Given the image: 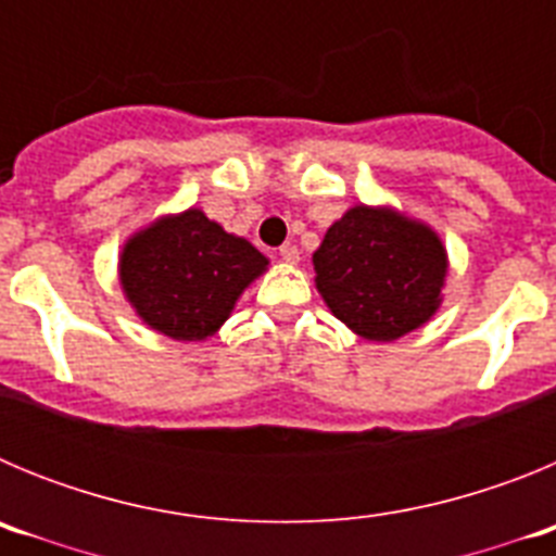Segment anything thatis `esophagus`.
I'll list each match as a JSON object with an SVG mask.
<instances>
[{
	"label": "esophagus",
	"mask_w": 556,
	"mask_h": 556,
	"mask_svg": "<svg viewBox=\"0 0 556 556\" xmlns=\"http://www.w3.org/2000/svg\"><path fill=\"white\" fill-rule=\"evenodd\" d=\"M278 255H281V258L287 264H298V262H301V250L294 248V244H281V248H278Z\"/></svg>",
	"instance_id": "34e87169"
}]
</instances>
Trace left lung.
<instances>
[{"label":"left lung","mask_w":556,"mask_h":556,"mask_svg":"<svg viewBox=\"0 0 556 556\" xmlns=\"http://www.w3.org/2000/svg\"><path fill=\"white\" fill-rule=\"evenodd\" d=\"M314 273L337 320L358 337L392 342L431 320L448 258L429 225L356 205L328 228Z\"/></svg>","instance_id":"8db88e82"}]
</instances>
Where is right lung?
<instances>
[{"instance_id":"add662e5","label":"right lung","mask_w":556,"mask_h":556,"mask_svg":"<svg viewBox=\"0 0 556 556\" xmlns=\"http://www.w3.org/2000/svg\"><path fill=\"white\" fill-rule=\"evenodd\" d=\"M267 269L248 239L225 233L200 208L161 217L127 239L119 278L141 320L172 339L211 337L253 278Z\"/></svg>"}]
</instances>
